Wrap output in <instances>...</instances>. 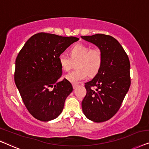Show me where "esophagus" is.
<instances>
[{
  "label": "esophagus",
  "instance_id": "1",
  "mask_svg": "<svg viewBox=\"0 0 149 149\" xmlns=\"http://www.w3.org/2000/svg\"><path fill=\"white\" fill-rule=\"evenodd\" d=\"M77 86V84H73V88H74V89L76 88Z\"/></svg>",
  "mask_w": 149,
  "mask_h": 149
}]
</instances>
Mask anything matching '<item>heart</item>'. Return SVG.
I'll use <instances>...</instances> for the list:
<instances>
[{"instance_id":"heart-1","label":"heart","mask_w":149,"mask_h":149,"mask_svg":"<svg viewBox=\"0 0 149 149\" xmlns=\"http://www.w3.org/2000/svg\"><path fill=\"white\" fill-rule=\"evenodd\" d=\"M70 56L64 54L58 56V63L65 72H70L74 63H76L77 70L65 75L70 82L77 84L85 80L88 75L93 76L97 74L102 62V52L99 49H91L88 45L77 44L71 48Z\"/></svg>"}]
</instances>
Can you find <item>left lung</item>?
Segmentation results:
<instances>
[{"label": "left lung", "instance_id": "obj_1", "mask_svg": "<svg viewBox=\"0 0 149 149\" xmlns=\"http://www.w3.org/2000/svg\"><path fill=\"white\" fill-rule=\"evenodd\" d=\"M81 38L95 45L102 54L99 71L91 81L85 83L86 95L81 107L90 120L103 122L118 111L130 86L129 58L119 42L111 36L97 33Z\"/></svg>", "mask_w": 149, "mask_h": 149}]
</instances>
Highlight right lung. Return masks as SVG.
I'll return each mask as SVG.
<instances>
[{
	"instance_id": "right-lung-1",
	"label": "right lung",
	"mask_w": 149,
	"mask_h": 149,
	"mask_svg": "<svg viewBox=\"0 0 149 149\" xmlns=\"http://www.w3.org/2000/svg\"><path fill=\"white\" fill-rule=\"evenodd\" d=\"M78 40L41 32L32 36L19 53L15 82L25 106L36 119L49 121L61 113L73 87L66 79L58 81L62 75L58 56Z\"/></svg>"
}]
</instances>
